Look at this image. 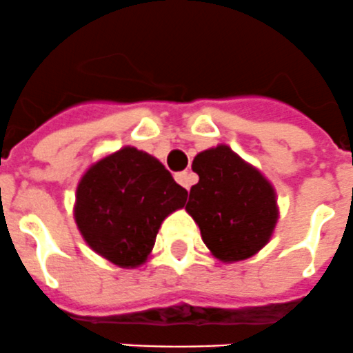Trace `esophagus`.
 <instances>
[{"label":"esophagus","instance_id":"1","mask_svg":"<svg viewBox=\"0 0 353 353\" xmlns=\"http://www.w3.org/2000/svg\"><path fill=\"white\" fill-rule=\"evenodd\" d=\"M176 181L181 184V186H184L186 190H190V186L195 183V176H193L192 172H186V170H184V172L176 174Z\"/></svg>","mask_w":353,"mask_h":353}]
</instances>
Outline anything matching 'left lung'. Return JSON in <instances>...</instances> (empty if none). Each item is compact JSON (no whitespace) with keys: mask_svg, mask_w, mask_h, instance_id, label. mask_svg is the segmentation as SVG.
I'll use <instances>...</instances> for the list:
<instances>
[{"mask_svg":"<svg viewBox=\"0 0 353 353\" xmlns=\"http://www.w3.org/2000/svg\"><path fill=\"white\" fill-rule=\"evenodd\" d=\"M192 169L199 183L190 190L186 211L199 223L205 246L223 262L255 255L278 220L269 181L227 145L196 154Z\"/></svg>","mask_w":353,"mask_h":353,"instance_id":"8db88e82","label":"left lung"}]
</instances>
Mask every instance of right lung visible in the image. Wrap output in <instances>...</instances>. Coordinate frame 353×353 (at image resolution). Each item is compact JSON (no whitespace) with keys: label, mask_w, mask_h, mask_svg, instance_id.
<instances>
[{"label":"right lung","mask_w":353,"mask_h":353,"mask_svg":"<svg viewBox=\"0 0 353 353\" xmlns=\"http://www.w3.org/2000/svg\"><path fill=\"white\" fill-rule=\"evenodd\" d=\"M188 192L148 153L125 148L93 165L77 188L75 221L85 243L119 268L148 259L161 221Z\"/></svg>","instance_id":"add662e5"}]
</instances>
